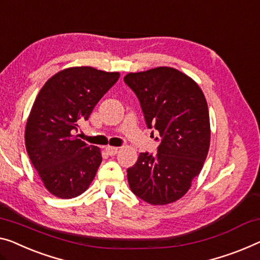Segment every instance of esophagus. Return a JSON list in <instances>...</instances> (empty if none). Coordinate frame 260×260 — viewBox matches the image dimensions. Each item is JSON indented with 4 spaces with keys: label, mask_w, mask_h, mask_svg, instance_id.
<instances>
[{
    "label": "esophagus",
    "mask_w": 260,
    "mask_h": 260,
    "mask_svg": "<svg viewBox=\"0 0 260 260\" xmlns=\"http://www.w3.org/2000/svg\"><path fill=\"white\" fill-rule=\"evenodd\" d=\"M118 150H119V148L118 147H111V146H108V147H106V152H107V154L108 155H115L118 153Z\"/></svg>",
    "instance_id": "1"
}]
</instances>
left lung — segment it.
<instances>
[{
    "instance_id": "left-lung-1",
    "label": "left lung",
    "mask_w": 260,
    "mask_h": 260,
    "mask_svg": "<svg viewBox=\"0 0 260 260\" xmlns=\"http://www.w3.org/2000/svg\"><path fill=\"white\" fill-rule=\"evenodd\" d=\"M148 128L160 134L156 154L140 153L127 179L134 195L153 205L181 199L199 175L210 146L207 100L190 77L173 68L128 73ZM153 134V132H152Z\"/></svg>"
}]
</instances>
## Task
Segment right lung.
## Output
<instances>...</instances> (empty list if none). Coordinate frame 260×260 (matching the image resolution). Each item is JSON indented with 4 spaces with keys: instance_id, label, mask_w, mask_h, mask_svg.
<instances>
[{
    "instance_id": "add662e5",
    "label": "right lung",
    "mask_w": 260,
    "mask_h": 260,
    "mask_svg": "<svg viewBox=\"0 0 260 260\" xmlns=\"http://www.w3.org/2000/svg\"><path fill=\"white\" fill-rule=\"evenodd\" d=\"M119 77L91 67L70 68L51 77L38 93L26 121L25 147L52 195L77 197L94 179L103 160L100 149L73 133Z\"/></svg>"
}]
</instances>
